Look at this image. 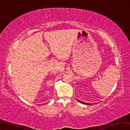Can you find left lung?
<instances>
[{"instance_id": "obj_1", "label": "left lung", "mask_w": 130, "mask_h": 130, "mask_svg": "<svg viewBox=\"0 0 130 130\" xmlns=\"http://www.w3.org/2000/svg\"><path fill=\"white\" fill-rule=\"evenodd\" d=\"M79 102L81 103H83V104H87V105H91V104H89V103H84V102H81V101L77 100Z\"/></svg>"}]
</instances>
